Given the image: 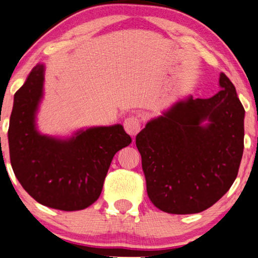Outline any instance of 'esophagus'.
<instances>
[{"instance_id": "1", "label": "esophagus", "mask_w": 258, "mask_h": 258, "mask_svg": "<svg viewBox=\"0 0 258 258\" xmlns=\"http://www.w3.org/2000/svg\"><path fill=\"white\" fill-rule=\"evenodd\" d=\"M123 127L130 136H136L140 131V120L137 116H128L123 121Z\"/></svg>"}]
</instances>
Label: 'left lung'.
Returning <instances> with one entry per match:
<instances>
[{"instance_id":"left-lung-1","label":"left lung","mask_w":258,"mask_h":258,"mask_svg":"<svg viewBox=\"0 0 258 258\" xmlns=\"http://www.w3.org/2000/svg\"><path fill=\"white\" fill-rule=\"evenodd\" d=\"M209 99L177 102L136 138L150 201L174 215L198 214L235 181L244 149V107L224 73ZM208 119L207 125L201 122Z\"/></svg>"}]
</instances>
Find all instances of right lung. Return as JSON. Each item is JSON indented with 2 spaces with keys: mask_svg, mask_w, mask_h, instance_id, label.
<instances>
[{
  "mask_svg": "<svg viewBox=\"0 0 258 258\" xmlns=\"http://www.w3.org/2000/svg\"><path fill=\"white\" fill-rule=\"evenodd\" d=\"M43 72V64H36L14 95L10 163L22 187L40 204L82 210L99 198L113 157L132 139L121 125L92 127L67 140L40 135L35 114L42 98Z\"/></svg>",
  "mask_w": 258,
  "mask_h": 258,
  "instance_id": "obj_1",
  "label": "right lung"
}]
</instances>
